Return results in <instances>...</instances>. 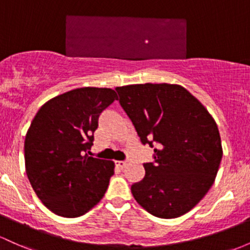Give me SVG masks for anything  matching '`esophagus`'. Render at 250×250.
<instances>
[{
	"instance_id": "34e87169",
	"label": "esophagus",
	"mask_w": 250,
	"mask_h": 250,
	"mask_svg": "<svg viewBox=\"0 0 250 250\" xmlns=\"http://www.w3.org/2000/svg\"><path fill=\"white\" fill-rule=\"evenodd\" d=\"M115 165H116V167H119V168H125L127 163L125 161H115Z\"/></svg>"
}]
</instances>
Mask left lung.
Returning a JSON list of instances; mask_svg holds the SVG:
<instances>
[{
	"label": "left lung",
	"mask_w": 250,
	"mask_h": 250,
	"mask_svg": "<svg viewBox=\"0 0 250 250\" xmlns=\"http://www.w3.org/2000/svg\"><path fill=\"white\" fill-rule=\"evenodd\" d=\"M120 104L141 142L154 148L135 201L155 217L175 218L193 209L217 175L223 149L215 120L185 87L133 84L116 87Z\"/></svg>",
	"instance_id": "1"
}]
</instances>
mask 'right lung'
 <instances>
[{
	"label": "right lung",
	"mask_w": 250,
	"mask_h": 250,
	"mask_svg": "<svg viewBox=\"0 0 250 250\" xmlns=\"http://www.w3.org/2000/svg\"><path fill=\"white\" fill-rule=\"evenodd\" d=\"M117 98L108 87H79L47 101L33 119L24 139L26 173L56 215L79 217L103 198L115 164L89 154L100 114Z\"/></svg>",
	"instance_id": "right-lung-1"
}]
</instances>
